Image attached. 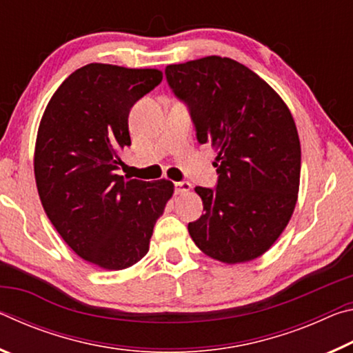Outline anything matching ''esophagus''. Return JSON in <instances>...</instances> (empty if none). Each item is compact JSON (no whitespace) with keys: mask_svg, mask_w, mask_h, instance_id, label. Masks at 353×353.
<instances>
[{"mask_svg":"<svg viewBox=\"0 0 353 353\" xmlns=\"http://www.w3.org/2000/svg\"><path fill=\"white\" fill-rule=\"evenodd\" d=\"M191 190V185L188 183V182H176L174 183V191H176V194H185V193H188V191Z\"/></svg>","mask_w":353,"mask_h":353,"instance_id":"34e87169","label":"esophagus"}]
</instances>
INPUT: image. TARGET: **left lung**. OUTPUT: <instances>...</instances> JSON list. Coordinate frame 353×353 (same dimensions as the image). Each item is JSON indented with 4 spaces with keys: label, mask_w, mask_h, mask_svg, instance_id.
I'll list each match as a JSON object with an SVG mask.
<instances>
[{
    "label": "left lung",
    "mask_w": 353,
    "mask_h": 353,
    "mask_svg": "<svg viewBox=\"0 0 353 353\" xmlns=\"http://www.w3.org/2000/svg\"><path fill=\"white\" fill-rule=\"evenodd\" d=\"M199 143L216 151V188L196 187L205 213L188 224L196 246L235 265L259 259L288 225L301 182V141L288 105L252 70L208 56L168 65Z\"/></svg>",
    "instance_id": "left-lung-1"
}]
</instances>
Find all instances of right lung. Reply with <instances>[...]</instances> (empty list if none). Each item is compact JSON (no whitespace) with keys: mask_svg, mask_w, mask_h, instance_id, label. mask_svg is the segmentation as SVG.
<instances>
[{"mask_svg":"<svg viewBox=\"0 0 353 353\" xmlns=\"http://www.w3.org/2000/svg\"><path fill=\"white\" fill-rule=\"evenodd\" d=\"M163 73L88 63L65 79L41 117L34 174L41 205L63 241L92 265L126 270L148 254L174 183L117 174L130 146L129 112Z\"/></svg>","mask_w":353,"mask_h":353,"instance_id":"add662e5","label":"right lung"}]
</instances>
